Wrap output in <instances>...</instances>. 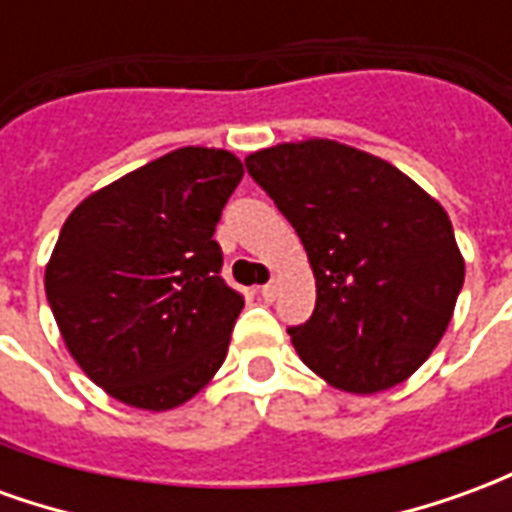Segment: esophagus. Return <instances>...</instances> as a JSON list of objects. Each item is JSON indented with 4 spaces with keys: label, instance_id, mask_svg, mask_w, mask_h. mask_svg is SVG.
I'll return each instance as SVG.
<instances>
[{
    "label": "esophagus",
    "instance_id": "34e87169",
    "mask_svg": "<svg viewBox=\"0 0 512 512\" xmlns=\"http://www.w3.org/2000/svg\"><path fill=\"white\" fill-rule=\"evenodd\" d=\"M260 296L266 301H274V296H277V282H268V285H263L260 288Z\"/></svg>",
    "mask_w": 512,
    "mask_h": 512
}]
</instances>
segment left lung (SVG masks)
Listing matches in <instances>:
<instances>
[{"mask_svg":"<svg viewBox=\"0 0 512 512\" xmlns=\"http://www.w3.org/2000/svg\"><path fill=\"white\" fill-rule=\"evenodd\" d=\"M246 169L293 224L315 277L312 318L288 329L301 362L351 395L414 376L466 274L441 202L384 158L318 136L255 150Z\"/></svg>","mask_w":512,"mask_h":512,"instance_id":"1","label":"left lung"}]
</instances>
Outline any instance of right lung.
<instances>
[{
    "instance_id": "add662e5",
    "label": "right lung",
    "mask_w": 512,
    "mask_h": 512,
    "mask_svg": "<svg viewBox=\"0 0 512 512\" xmlns=\"http://www.w3.org/2000/svg\"><path fill=\"white\" fill-rule=\"evenodd\" d=\"M244 178L222 147H178L84 197L46 263L68 354L120 403L169 411L222 367L244 299L213 230Z\"/></svg>"
}]
</instances>
